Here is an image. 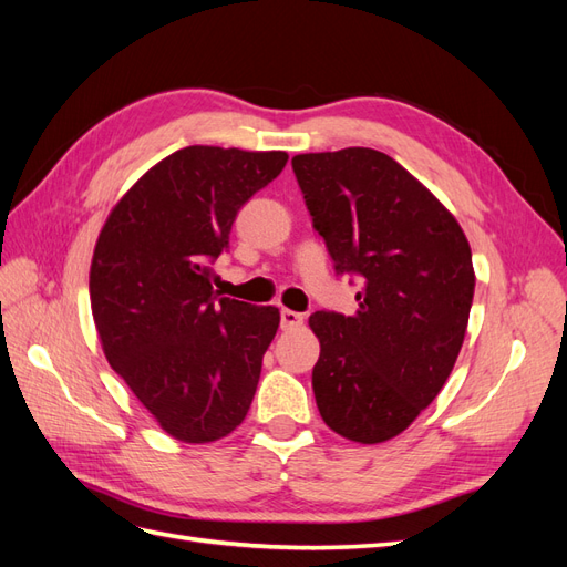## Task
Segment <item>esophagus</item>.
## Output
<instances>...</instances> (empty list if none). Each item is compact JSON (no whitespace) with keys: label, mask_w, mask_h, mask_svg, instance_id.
I'll use <instances>...</instances> for the list:
<instances>
[{"label":"esophagus","mask_w":567,"mask_h":567,"mask_svg":"<svg viewBox=\"0 0 567 567\" xmlns=\"http://www.w3.org/2000/svg\"><path fill=\"white\" fill-rule=\"evenodd\" d=\"M305 321V317L300 312H293V310H281V329L284 331H293V329H300Z\"/></svg>","instance_id":"34e87169"}]
</instances>
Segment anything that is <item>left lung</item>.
<instances>
[{
    "label": "left lung",
    "instance_id": "left-lung-1",
    "mask_svg": "<svg viewBox=\"0 0 567 567\" xmlns=\"http://www.w3.org/2000/svg\"><path fill=\"white\" fill-rule=\"evenodd\" d=\"M293 173L336 274L362 281L354 317H310L319 414L352 442H385L454 369L475 290L471 246L454 215L381 151L302 153Z\"/></svg>",
    "mask_w": 567,
    "mask_h": 567
}]
</instances>
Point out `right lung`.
<instances>
[{
	"mask_svg": "<svg viewBox=\"0 0 567 567\" xmlns=\"http://www.w3.org/2000/svg\"><path fill=\"white\" fill-rule=\"evenodd\" d=\"M284 151L186 146L109 215L90 298L109 364L167 435L203 444L246 419L277 307L217 298L213 262L238 210L281 175Z\"/></svg>",
	"mask_w": 567,
	"mask_h": 567,
	"instance_id": "right-lung-1",
	"label": "right lung"
}]
</instances>
